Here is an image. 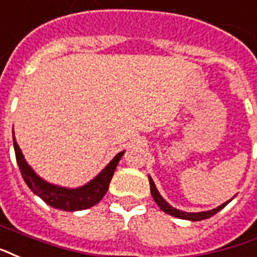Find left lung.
<instances>
[{"mask_svg": "<svg viewBox=\"0 0 257 257\" xmlns=\"http://www.w3.org/2000/svg\"><path fill=\"white\" fill-rule=\"evenodd\" d=\"M150 186H151V194H152V197H154L155 202L158 203V206L164 211V213H167L170 215H174L176 218H182V220H190V221H202V220H206V218H210L211 215H214L215 213H218V211L225 207L228 205V202L230 201L229 199L228 202L222 203L221 206L215 207L213 210H207V211H199V213H187V211H182V210H178L175 207H172L170 203H167L166 201L163 199V197L160 195L158 189H156V186H155L154 181H152V178L150 176ZM233 199V198H232Z\"/></svg>", "mask_w": 257, "mask_h": 257, "instance_id": "8db88e82", "label": "left lung"}]
</instances>
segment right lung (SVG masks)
Instances as JSON below:
<instances>
[{"mask_svg": "<svg viewBox=\"0 0 257 257\" xmlns=\"http://www.w3.org/2000/svg\"><path fill=\"white\" fill-rule=\"evenodd\" d=\"M13 146H15L16 160L19 164L20 171H21V175L29 189L36 195H39L47 205L64 211L85 210V209L97 205L106 194L115 167L124 155V151L115 155L110 163L107 164L93 181H90L85 186L78 187V189H66V187L51 185L48 182L43 181L42 178L29 167V164L25 162L24 155L20 150L19 144L16 142L15 132H13Z\"/></svg>", "mask_w": 257, "mask_h": 257, "instance_id": "obj_1", "label": "right lung"}]
</instances>
